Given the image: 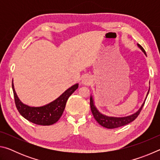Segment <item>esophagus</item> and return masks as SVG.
I'll use <instances>...</instances> for the list:
<instances>
[{"instance_id": "34e87169", "label": "esophagus", "mask_w": 160, "mask_h": 160, "mask_svg": "<svg viewBox=\"0 0 160 160\" xmlns=\"http://www.w3.org/2000/svg\"><path fill=\"white\" fill-rule=\"evenodd\" d=\"M82 84H84V85H90L92 82L91 77L88 75H84V76L82 77Z\"/></svg>"}]
</instances>
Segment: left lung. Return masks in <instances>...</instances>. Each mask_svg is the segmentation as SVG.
<instances>
[{
  "label": "left lung",
  "mask_w": 160,
  "mask_h": 160,
  "mask_svg": "<svg viewBox=\"0 0 160 160\" xmlns=\"http://www.w3.org/2000/svg\"><path fill=\"white\" fill-rule=\"evenodd\" d=\"M138 47L143 51V52H144V53L146 55V53L144 48H143L140 44H138ZM149 91H150V89H149ZM149 91L148 92V94L149 93ZM145 102H144V103L142 104L141 107H140V109L136 113H135L131 116H126V117H121V118L109 117V116H107L105 115L102 114V113L99 112V111L97 109V108L94 107L93 99L92 97H90V108H91L92 113V114L94 116V118H95V120L97 121V122H98L102 126L104 127V128L112 129V128H118V127L123 126L132 122V121H133L140 114V113L141 112L143 106H144Z\"/></svg>",
  "instance_id": "8db88e82"
}]
</instances>
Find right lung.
Returning <instances> with one entry per match:
<instances>
[{
	"mask_svg": "<svg viewBox=\"0 0 160 160\" xmlns=\"http://www.w3.org/2000/svg\"><path fill=\"white\" fill-rule=\"evenodd\" d=\"M12 88L14 94L15 103L19 113L32 123L41 126H50L57 122L61 117L66 108L68 99L77 90L78 84H75L68 89L53 102L40 107H31L22 104L16 94L13 82H12Z\"/></svg>",
	"mask_w": 160,
	"mask_h": 160,
	"instance_id": "1",
	"label": "right lung"
}]
</instances>
